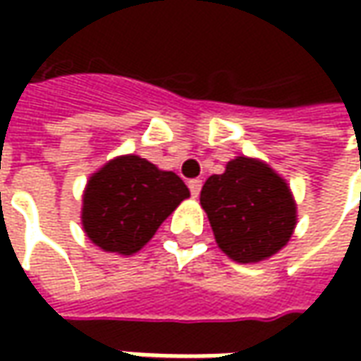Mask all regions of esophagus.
I'll use <instances>...</instances> for the list:
<instances>
[{
    "label": "esophagus",
    "mask_w": 361,
    "mask_h": 361,
    "mask_svg": "<svg viewBox=\"0 0 361 361\" xmlns=\"http://www.w3.org/2000/svg\"><path fill=\"white\" fill-rule=\"evenodd\" d=\"M188 188H190V195H192V197H199L202 188V180L201 178H192V180H188Z\"/></svg>",
    "instance_id": "1"
}]
</instances>
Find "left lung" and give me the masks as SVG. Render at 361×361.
Returning <instances> with one entry per match:
<instances>
[{"label":"left lung","instance_id":"obj_1","mask_svg":"<svg viewBox=\"0 0 361 361\" xmlns=\"http://www.w3.org/2000/svg\"><path fill=\"white\" fill-rule=\"evenodd\" d=\"M201 207L219 249L237 263H259L279 253L298 225L287 180L267 162L249 157H235L225 173L207 178Z\"/></svg>","mask_w":361,"mask_h":361}]
</instances>
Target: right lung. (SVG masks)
I'll use <instances>...</instances> for the list:
<instances>
[{"label":"right lung","mask_w":361,"mask_h":361,"mask_svg":"<svg viewBox=\"0 0 361 361\" xmlns=\"http://www.w3.org/2000/svg\"><path fill=\"white\" fill-rule=\"evenodd\" d=\"M190 197L183 178L138 154L108 160L86 183L82 229L106 253L134 255Z\"/></svg>","instance_id":"right-lung-1"}]
</instances>
